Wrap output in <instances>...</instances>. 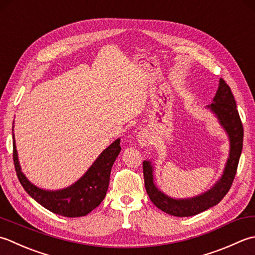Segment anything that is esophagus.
I'll return each instance as SVG.
<instances>
[{
  "label": "esophagus",
  "mask_w": 255,
  "mask_h": 255,
  "mask_svg": "<svg viewBox=\"0 0 255 255\" xmlns=\"http://www.w3.org/2000/svg\"><path fill=\"white\" fill-rule=\"evenodd\" d=\"M137 139L141 146H147L150 143V135L147 132L141 131L137 135Z\"/></svg>",
  "instance_id": "1"
}]
</instances>
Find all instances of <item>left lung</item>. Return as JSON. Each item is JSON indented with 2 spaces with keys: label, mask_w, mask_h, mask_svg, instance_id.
<instances>
[{
  "label": "left lung",
  "mask_w": 255,
  "mask_h": 255,
  "mask_svg": "<svg viewBox=\"0 0 255 255\" xmlns=\"http://www.w3.org/2000/svg\"><path fill=\"white\" fill-rule=\"evenodd\" d=\"M207 108L215 113L230 141L229 157H228L225 170L220 179L209 190L193 198H171L155 186L153 166L149 160L143 162L144 183L149 199L158 209L168 215L175 217H191L209 209L223 199V197L231 188L233 179H235L239 159L242 152L243 126L237 110L235 97L232 95L230 87L223 79L219 80V87L214 98V102Z\"/></svg>",
  "instance_id": "8db88e82"
}]
</instances>
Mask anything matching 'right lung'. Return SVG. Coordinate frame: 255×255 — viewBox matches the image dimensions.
Listing matches in <instances>:
<instances>
[{"label": "right lung", "mask_w": 255, "mask_h": 255, "mask_svg": "<svg viewBox=\"0 0 255 255\" xmlns=\"http://www.w3.org/2000/svg\"><path fill=\"white\" fill-rule=\"evenodd\" d=\"M120 152V138H118L99 155L86 174L75 184L60 190H45L30 183L23 174L13 134V159L20 185L46 209L68 218L86 216L101 204L107 195L112 165Z\"/></svg>", "instance_id": "obj_1"}]
</instances>
